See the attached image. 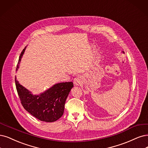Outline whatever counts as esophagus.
I'll list each match as a JSON object with an SVG mask.
<instances>
[{
	"mask_svg": "<svg viewBox=\"0 0 148 148\" xmlns=\"http://www.w3.org/2000/svg\"><path fill=\"white\" fill-rule=\"evenodd\" d=\"M82 79L81 78L80 76H77L74 79V84L75 85H79L82 84Z\"/></svg>",
	"mask_w": 148,
	"mask_h": 148,
	"instance_id": "1",
	"label": "esophagus"
}]
</instances>
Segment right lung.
<instances>
[{
  "mask_svg": "<svg viewBox=\"0 0 148 148\" xmlns=\"http://www.w3.org/2000/svg\"><path fill=\"white\" fill-rule=\"evenodd\" d=\"M25 49V47L20 55L16 70L19 68ZM15 84L23 107L40 121L49 123L56 121L62 116L66 100L74 86L72 82L59 83L40 95H34L20 85L16 77Z\"/></svg>",
  "mask_w": 148,
  "mask_h": 148,
  "instance_id": "obj_1",
  "label": "right lung"
}]
</instances>
